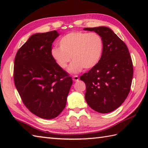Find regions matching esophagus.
Wrapping results in <instances>:
<instances>
[{"label":"esophagus","mask_w":148,"mask_h":148,"mask_svg":"<svg viewBox=\"0 0 148 148\" xmlns=\"http://www.w3.org/2000/svg\"><path fill=\"white\" fill-rule=\"evenodd\" d=\"M72 79H73V81L76 82V81H79V77H78L77 76H74L73 77H72Z\"/></svg>","instance_id":"esophagus-1"}]
</instances>
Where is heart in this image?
I'll return each instance as SVG.
<instances>
[{
    "label": "heart",
    "mask_w": 148,
    "mask_h": 148,
    "mask_svg": "<svg viewBox=\"0 0 148 148\" xmlns=\"http://www.w3.org/2000/svg\"><path fill=\"white\" fill-rule=\"evenodd\" d=\"M60 48H52L51 55L62 69H67L72 60L69 71L77 73L93 69L99 64L103 51V40L97 33L74 31L63 36L59 41Z\"/></svg>",
    "instance_id": "b5f03b06"
}]
</instances>
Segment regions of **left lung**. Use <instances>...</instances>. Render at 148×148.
Wrapping results in <instances>:
<instances>
[{"instance_id": "1", "label": "left lung", "mask_w": 148, "mask_h": 148, "mask_svg": "<svg viewBox=\"0 0 148 148\" xmlns=\"http://www.w3.org/2000/svg\"><path fill=\"white\" fill-rule=\"evenodd\" d=\"M101 36L103 51L99 64L83 74L85 99L92 109L108 113L120 106L130 92L134 69L130 52L123 40L108 27L84 28Z\"/></svg>"}]
</instances>
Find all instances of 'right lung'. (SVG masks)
<instances>
[{
  "instance_id": "obj_1",
  "label": "right lung",
  "mask_w": 148,
  "mask_h": 148,
  "mask_svg": "<svg viewBox=\"0 0 148 148\" xmlns=\"http://www.w3.org/2000/svg\"><path fill=\"white\" fill-rule=\"evenodd\" d=\"M56 30L34 34L18 49L13 77L22 102L39 118L53 119L65 108L72 79L52 58Z\"/></svg>"
}]
</instances>
